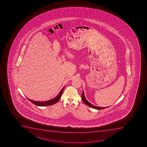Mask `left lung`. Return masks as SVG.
<instances>
[{
    "label": "left lung",
    "instance_id": "1",
    "mask_svg": "<svg viewBox=\"0 0 147 147\" xmlns=\"http://www.w3.org/2000/svg\"><path fill=\"white\" fill-rule=\"evenodd\" d=\"M82 99L83 102H84L85 105H87L88 106H90V107L93 108L94 109L102 110V109H105V108H106L109 107V106H108V107H97V106H95L92 105L90 102H89L86 100V98H85L84 91H83V92H82Z\"/></svg>",
    "mask_w": 147,
    "mask_h": 147
}]
</instances>
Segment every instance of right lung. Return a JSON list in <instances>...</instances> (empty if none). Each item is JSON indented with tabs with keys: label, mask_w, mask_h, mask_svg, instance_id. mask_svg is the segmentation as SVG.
Segmentation results:
<instances>
[{
	"label": "right lung",
	"mask_w": 147,
	"mask_h": 147,
	"mask_svg": "<svg viewBox=\"0 0 147 147\" xmlns=\"http://www.w3.org/2000/svg\"><path fill=\"white\" fill-rule=\"evenodd\" d=\"M65 87L63 88V89L61 90V91L58 94V95L56 97L54 98L53 99H51L50 100H47V101H44V102H37V101H34L32 100L31 99H28V100L32 103H34L35 105H36L37 106H48V105H54L59 100L60 98H61V95L62 94L64 90Z\"/></svg>",
	"instance_id": "1"
}]
</instances>
